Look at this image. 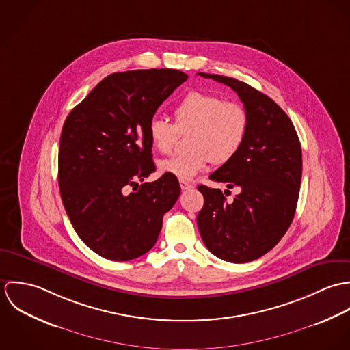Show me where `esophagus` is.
<instances>
[{"instance_id":"34e87169","label":"esophagus","mask_w":350,"mask_h":350,"mask_svg":"<svg viewBox=\"0 0 350 350\" xmlns=\"http://www.w3.org/2000/svg\"><path fill=\"white\" fill-rule=\"evenodd\" d=\"M194 186L191 185V183H189V182H185V180H180V189L183 190V191H187V190H191Z\"/></svg>"}]
</instances>
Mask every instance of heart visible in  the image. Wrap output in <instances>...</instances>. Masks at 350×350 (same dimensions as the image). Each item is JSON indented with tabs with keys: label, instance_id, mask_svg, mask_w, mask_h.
Returning a JSON list of instances; mask_svg holds the SVG:
<instances>
[{
	"label": "heart",
	"instance_id": "heart-1",
	"mask_svg": "<svg viewBox=\"0 0 350 350\" xmlns=\"http://www.w3.org/2000/svg\"><path fill=\"white\" fill-rule=\"evenodd\" d=\"M175 124L154 117L148 124L150 144L160 153L175 148L186 133V152L159 161V171L179 180H191L213 161L224 164L243 147L248 132V113L234 100L204 92H190L174 109Z\"/></svg>",
	"mask_w": 350,
	"mask_h": 350
}]
</instances>
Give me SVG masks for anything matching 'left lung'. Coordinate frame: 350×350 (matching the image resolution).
Returning <instances> with one entry per match:
<instances>
[{
	"mask_svg": "<svg viewBox=\"0 0 350 350\" xmlns=\"http://www.w3.org/2000/svg\"><path fill=\"white\" fill-rule=\"evenodd\" d=\"M200 75L233 89L250 118L243 147L208 176L228 189L239 187L236 198L228 202L219 189L198 186L204 198L197 217L200 237L214 256L248 262L272 250L294 219L301 178L299 139L288 116L268 96L234 78Z\"/></svg>",
	"mask_w": 350,
	"mask_h": 350,
	"instance_id": "8db88e82",
	"label": "left lung"
}]
</instances>
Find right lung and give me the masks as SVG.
I'll use <instances>...</instances> for the list:
<instances>
[{"label": "right lung", "mask_w": 350, "mask_h": 350, "mask_svg": "<svg viewBox=\"0 0 350 350\" xmlns=\"http://www.w3.org/2000/svg\"><path fill=\"white\" fill-rule=\"evenodd\" d=\"M185 81L187 75L172 68L110 74L64 121L60 197L79 239L105 258L128 261L147 253L180 196L175 176L144 179L156 170L148 124ZM128 187H134L129 195Z\"/></svg>", "instance_id": "obj_1"}]
</instances>
